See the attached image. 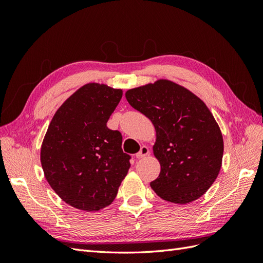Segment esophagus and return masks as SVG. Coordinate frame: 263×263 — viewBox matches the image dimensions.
<instances>
[{
  "label": "esophagus",
  "mask_w": 263,
  "mask_h": 263,
  "mask_svg": "<svg viewBox=\"0 0 263 263\" xmlns=\"http://www.w3.org/2000/svg\"><path fill=\"white\" fill-rule=\"evenodd\" d=\"M147 155H149V149H148V147L142 146V147L140 148V150H139V153L136 154V158H137V159H141V158L146 157Z\"/></svg>",
  "instance_id": "obj_1"
}]
</instances>
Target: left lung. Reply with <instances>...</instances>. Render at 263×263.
<instances>
[{
    "label": "left lung",
    "instance_id": "1",
    "mask_svg": "<svg viewBox=\"0 0 263 263\" xmlns=\"http://www.w3.org/2000/svg\"><path fill=\"white\" fill-rule=\"evenodd\" d=\"M125 97L155 126L153 149L161 166L150 183L156 194L173 204L205 194L218 176L224 154L220 128L205 103L165 79L130 89Z\"/></svg>",
    "mask_w": 263,
    "mask_h": 263
}]
</instances>
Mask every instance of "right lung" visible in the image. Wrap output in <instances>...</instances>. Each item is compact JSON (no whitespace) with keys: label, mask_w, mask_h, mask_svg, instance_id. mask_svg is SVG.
Segmentation results:
<instances>
[{"label":"right lung","mask_w":263,"mask_h":263,"mask_svg":"<svg viewBox=\"0 0 263 263\" xmlns=\"http://www.w3.org/2000/svg\"><path fill=\"white\" fill-rule=\"evenodd\" d=\"M122 97L121 89L87 83L57 109L47 129L41 149L45 178L74 209L97 212L112 204L130 168L122 134L106 126Z\"/></svg>","instance_id":"1"}]
</instances>
